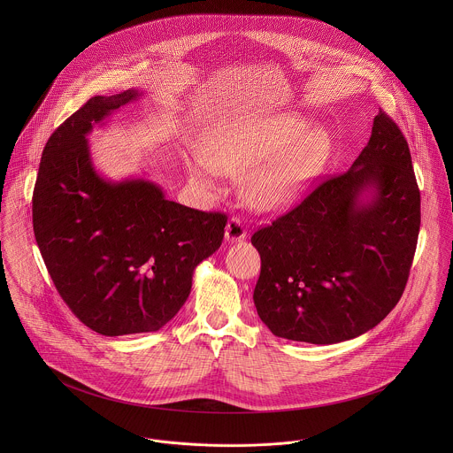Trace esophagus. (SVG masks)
<instances>
[{"label": "esophagus", "instance_id": "34e87169", "mask_svg": "<svg viewBox=\"0 0 453 453\" xmlns=\"http://www.w3.org/2000/svg\"><path fill=\"white\" fill-rule=\"evenodd\" d=\"M248 237V230L246 225L242 223L241 218L234 216L228 219L226 223V230H225V239L228 242H237V241H244Z\"/></svg>", "mask_w": 453, "mask_h": 453}]
</instances>
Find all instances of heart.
I'll use <instances>...</instances> for the list:
<instances>
[{"instance_id": "heart-1", "label": "heart", "mask_w": 453, "mask_h": 453, "mask_svg": "<svg viewBox=\"0 0 453 453\" xmlns=\"http://www.w3.org/2000/svg\"><path fill=\"white\" fill-rule=\"evenodd\" d=\"M205 162L195 160L190 173L207 188L216 173L244 176V192L259 209L291 203L319 176L329 155L323 130L291 113L263 117L211 132L203 144Z\"/></svg>"}]
</instances>
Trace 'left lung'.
<instances>
[{"instance_id": "8db88e82", "label": "left lung", "mask_w": 453, "mask_h": 453, "mask_svg": "<svg viewBox=\"0 0 453 453\" xmlns=\"http://www.w3.org/2000/svg\"><path fill=\"white\" fill-rule=\"evenodd\" d=\"M371 194L366 199L362 195ZM420 230V190L403 132L386 111L352 167L318 183L251 237L259 319L280 338H356L399 302Z\"/></svg>"}]
</instances>
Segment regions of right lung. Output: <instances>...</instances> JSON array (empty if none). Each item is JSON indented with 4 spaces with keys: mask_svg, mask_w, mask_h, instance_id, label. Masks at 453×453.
<instances>
[{
    "mask_svg": "<svg viewBox=\"0 0 453 453\" xmlns=\"http://www.w3.org/2000/svg\"><path fill=\"white\" fill-rule=\"evenodd\" d=\"M137 97L134 88L96 96L74 111L47 141L33 192L35 237L61 298L106 336L169 323L228 219L167 200L151 181L111 183L96 173L85 135Z\"/></svg>",
    "mask_w": 453,
    "mask_h": 453,
    "instance_id": "1",
    "label": "right lung"
}]
</instances>
